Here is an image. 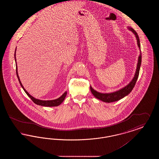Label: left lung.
Returning <instances> with one entry per match:
<instances>
[{
  "mask_svg": "<svg viewBox=\"0 0 159 159\" xmlns=\"http://www.w3.org/2000/svg\"><path fill=\"white\" fill-rule=\"evenodd\" d=\"M129 30L132 31V33L135 35V37L137 40V44L138 46L141 51V46H140V41H139V39L138 37V35L137 34L135 30H134L133 29H132L131 27H128ZM141 59H142V57H141V52H140V55L138 57V64H137V68L136 70V73L135 74V76L134 77V79L132 80V81L129 83L127 86H126L125 87H124L123 88H122L121 89H120L119 91H116L112 93H99L98 92L94 90L91 86H90L91 88V92L92 93L93 95V96L99 99V100L102 101L103 102H112L114 101H117L120 100V99L124 98L125 97H126V95H128L129 93L132 91L133 88H134L135 83L136 82V80L138 78L139 76V70H140V67H141Z\"/></svg>",
  "mask_w": 159,
  "mask_h": 159,
  "instance_id": "obj_1",
  "label": "left lung"
}]
</instances>
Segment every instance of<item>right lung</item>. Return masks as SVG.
I'll return each instance as SVG.
<instances>
[{"label":"right lung","instance_id":"add662e5","mask_svg":"<svg viewBox=\"0 0 159 159\" xmlns=\"http://www.w3.org/2000/svg\"><path fill=\"white\" fill-rule=\"evenodd\" d=\"M15 52H16V49H15V53H14V57H15V64H16V76L18 77V79L19 80V82L20 83V85L21 86V87L23 88L24 91H25V92L26 93V94L33 101V102H34V103H35L36 104L39 105V106H44V107H56V106H59L63 102V101L64 100V99L66 98V95H67V92H65L63 95H62L60 98L54 100H49V101H43V100H40L38 99L34 98V97H33L32 96H31L27 92V91H26L24 86L22 84V83L20 81V79L19 78V76L18 75V71H17V66H16V57H15Z\"/></svg>","mask_w":159,"mask_h":159}]
</instances>
